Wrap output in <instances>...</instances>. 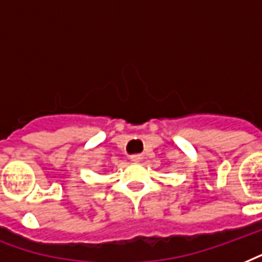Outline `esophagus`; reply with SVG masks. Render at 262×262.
<instances>
[{
    "mask_svg": "<svg viewBox=\"0 0 262 262\" xmlns=\"http://www.w3.org/2000/svg\"><path fill=\"white\" fill-rule=\"evenodd\" d=\"M130 159H132V162H135V163H139V162H141V159H143V158H141L140 155H133V156H130Z\"/></svg>",
    "mask_w": 262,
    "mask_h": 262,
    "instance_id": "1",
    "label": "esophagus"
}]
</instances>
